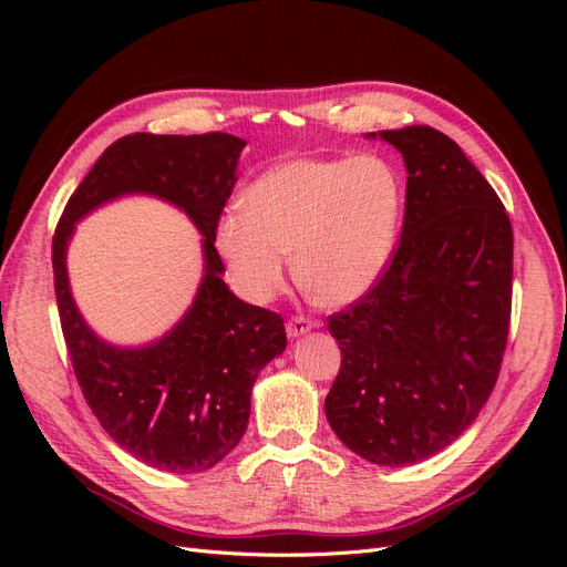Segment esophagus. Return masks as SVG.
I'll return each instance as SVG.
<instances>
[{"label":"esophagus","mask_w":567,"mask_h":567,"mask_svg":"<svg viewBox=\"0 0 567 567\" xmlns=\"http://www.w3.org/2000/svg\"><path fill=\"white\" fill-rule=\"evenodd\" d=\"M312 329H315V321L302 317V315L300 317H290L288 323H286L288 338H300V336H305L307 331H312Z\"/></svg>","instance_id":"esophagus-1"}]
</instances>
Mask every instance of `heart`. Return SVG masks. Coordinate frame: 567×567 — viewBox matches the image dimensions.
<instances>
[{
	"mask_svg": "<svg viewBox=\"0 0 567 567\" xmlns=\"http://www.w3.org/2000/svg\"><path fill=\"white\" fill-rule=\"evenodd\" d=\"M246 208L221 215L217 248L252 302L296 279L323 305H350L383 279L398 246L404 186L381 156L281 163L246 192Z\"/></svg>",
	"mask_w": 567,
	"mask_h": 567,
	"instance_id": "obj_1",
	"label": "heart"
}]
</instances>
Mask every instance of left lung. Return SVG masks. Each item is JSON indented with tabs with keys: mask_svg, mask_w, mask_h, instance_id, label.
Instances as JSON below:
<instances>
[{
	"mask_svg": "<svg viewBox=\"0 0 567 567\" xmlns=\"http://www.w3.org/2000/svg\"><path fill=\"white\" fill-rule=\"evenodd\" d=\"M406 167L404 227L383 279L329 317L340 371L326 419L379 466L442 452L477 419L508 338L513 231L466 153L427 125L385 130Z\"/></svg>",
	"mask_w": 567,
	"mask_h": 567,
	"instance_id": "1",
	"label": "left lung"
}]
</instances>
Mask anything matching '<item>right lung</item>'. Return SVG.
<instances>
[{
  "label": "right lung",
  "mask_w": 567,
  "mask_h": 567,
  "mask_svg": "<svg viewBox=\"0 0 567 567\" xmlns=\"http://www.w3.org/2000/svg\"><path fill=\"white\" fill-rule=\"evenodd\" d=\"M244 146L225 132L123 136L75 188L51 246L61 329L84 400L120 447L167 473L208 471L236 447L257 373L286 350L284 319L238 300L221 281L215 234ZM132 193L161 197L195 221L204 236V279L193 307L163 339L120 349L81 319L64 252L84 214Z\"/></svg>",
  "instance_id": "1"
}]
</instances>
